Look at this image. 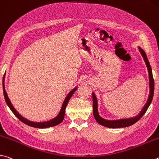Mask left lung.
Listing matches in <instances>:
<instances>
[{
  "instance_id": "obj_1",
  "label": "left lung",
  "mask_w": 159,
  "mask_h": 159,
  "mask_svg": "<svg viewBox=\"0 0 159 159\" xmlns=\"http://www.w3.org/2000/svg\"><path fill=\"white\" fill-rule=\"evenodd\" d=\"M138 49H139L141 55L143 57L144 60L148 68V70L149 72V94L148 97V101L145 103V105L144 106L143 109L141 110V111L139 112V114L136 116L134 117H130L126 118V119H120V120H109L103 119L99 114L98 112V101L96 95L92 92V102H93V115L94 117L95 118L97 122L99 124V125H102L103 126L108 128H123L126 127V126H131L137 122L141 117H142L144 114L145 113L146 111H148L149 105L151 104L153 99V96H154V80L153 79V75H152V71L151 66L149 62V60L148 59L146 54L144 51L143 49H142L140 47H138Z\"/></svg>"
}]
</instances>
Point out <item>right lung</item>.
I'll use <instances>...</instances> for the list:
<instances>
[{"instance_id":"obj_1","label":"right lung","mask_w":159,"mask_h":159,"mask_svg":"<svg viewBox=\"0 0 159 159\" xmlns=\"http://www.w3.org/2000/svg\"><path fill=\"white\" fill-rule=\"evenodd\" d=\"M5 73L4 74L3 76V79H2V88H3V94H4V97H5V100L6 102L7 105L8 106V107L10 108V110L11 111V112L15 115V116L18 118V119L21 121L23 123L25 124L26 125H28L30 126H32V127H34V128H39V129H44V128H48V127H51V126H56L59 124L61 123L62 122L63 119H64L65 117V109L66 107H67V105L70 101V98L71 97L72 95L74 94V93L75 92V91L77 89L78 87L74 88L72 90H71L70 92H69L68 94L67 95V97L63 102V103L62 105L61 109L59 112L58 115H57L56 117L53 118L50 120L48 121H45V122H33V121H30L27 119H25V117H24L23 116H21L18 112L16 111V109L14 108V106L11 104V103L10 102V100L9 99V97L7 96V94L6 91H5Z\"/></svg>"}]
</instances>
